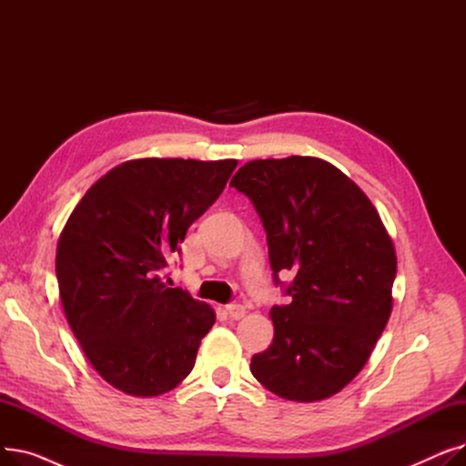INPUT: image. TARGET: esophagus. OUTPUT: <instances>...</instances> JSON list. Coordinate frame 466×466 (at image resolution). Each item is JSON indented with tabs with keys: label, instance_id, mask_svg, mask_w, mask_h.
Returning <instances> with one entry per match:
<instances>
[{
	"label": "esophagus",
	"instance_id": "esophagus-1",
	"mask_svg": "<svg viewBox=\"0 0 466 466\" xmlns=\"http://www.w3.org/2000/svg\"><path fill=\"white\" fill-rule=\"evenodd\" d=\"M227 313L230 315V319H241V317H246L248 309L241 304H230V306H227Z\"/></svg>",
	"mask_w": 466,
	"mask_h": 466
}]
</instances>
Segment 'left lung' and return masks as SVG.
<instances>
[{
    "mask_svg": "<svg viewBox=\"0 0 466 466\" xmlns=\"http://www.w3.org/2000/svg\"><path fill=\"white\" fill-rule=\"evenodd\" d=\"M230 185L260 215L276 281L295 276L251 374L281 399L325 400L362 370L393 311V239L369 196L327 160H251Z\"/></svg>",
    "mask_w": 466,
    "mask_h": 466,
    "instance_id": "8db88e82",
    "label": "left lung"
}]
</instances>
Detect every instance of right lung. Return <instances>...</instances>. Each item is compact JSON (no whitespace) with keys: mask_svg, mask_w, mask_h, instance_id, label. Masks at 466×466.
<instances>
[{"mask_svg":"<svg viewBox=\"0 0 466 466\" xmlns=\"http://www.w3.org/2000/svg\"><path fill=\"white\" fill-rule=\"evenodd\" d=\"M238 160L136 158L97 179L56 248L60 302L94 370L132 397H158L194 369L215 311L160 274Z\"/></svg>","mask_w":466,"mask_h":466,"instance_id":"add662e5","label":"right lung"}]
</instances>
